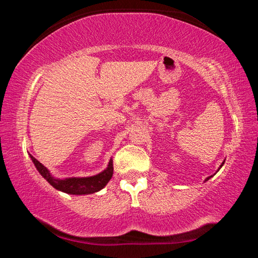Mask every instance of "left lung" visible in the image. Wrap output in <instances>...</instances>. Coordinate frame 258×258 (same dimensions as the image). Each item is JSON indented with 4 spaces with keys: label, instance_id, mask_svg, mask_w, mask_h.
Segmentation results:
<instances>
[{
    "label": "left lung",
    "instance_id": "left-lung-1",
    "mask_svg": "<svg viewBox=\"0 0 258 258\" xmlns=\"http://www.w3.org/2000/svg\"><path fill=\"white\" fill-rule=\"evenodd\" d=\"M223 164H224V163H223ZM223 164H222V165H223ZM222 165H221V167H222ZM209 177H211V176H209ZM209 177H207V180H209ZM207 180H206V181H207Z\"/></svg>",
    "mask_w": 258,
    "mask_h": 258
}]
</instances>
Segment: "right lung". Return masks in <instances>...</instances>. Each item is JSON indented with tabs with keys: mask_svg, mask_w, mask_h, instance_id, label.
Masks as SVG:
<instances>
[{
	"mask_svg": "<svg viewBox=\"0 0 258 258\" xmlns=\"http://www.w3.org/2000/svg\"><path fill=\"white\" fill-rule=\"evenodd\" d=\"M33 163L36 166L37 171L40 172L41 175L45 178V180L50 183V184L55 187L56 190L63 191L66 194L71 195H90L94 194L99 190H101L104 185L110 181V178L113 174V166L112 161H109V165L107 169H104L102 173L98 174V175L91 176V177H71L66 178V180H55V178L50 175L49 171L46 167H44L40 161H38L35 157L30 155Z\"/></svg>",
	"mask_w": 258,
	"mask_h": 258,
	"instance_id": "obj_1",
	"label": "right lung"
}]
</instances>
